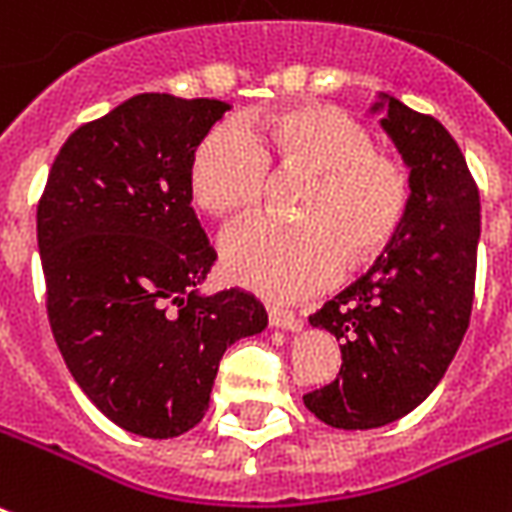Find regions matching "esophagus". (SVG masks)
Instances as JSON below:
<instances>
[{
	"mask_svg": "<svg viewBox=\"0 0 512 512\" xmlns=\"http://www.w3.org/2000/svg\"><path fill=\"white\" fill-rule=\"evenodd\" d=\"M268 322L271 327H279V330H300L303 327V319L298 314H292L287 308H268Z\"/></svg>",
	"mask_w": 512,
	"mask_h": 512,
	"instance_id": "34e87169",
	"label": "esophagus"
}]
</instances>
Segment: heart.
Listing matches in <instances>:
<instances>
[{"instance_id":"obj_1","label":"heart","mask_w":512,"mask_h":512,"mask_svg":"<svg viewBox=\"0 0 512 512\" xmlns=\"http://www.w3.org/2000/svg\"><path fill=\"white\" fill-rule=\"evenodd\" d=\"M268 166L308 171L295 225L252 220L222 239L233 282L271 300L322 290L341 263L354 271L376 260L403 228L413 182L403 161L373 150L360 120L330 104L249 112L239 126H217L198 142L187 185L214 220H236L260 206Z\"/></svg>"}]
</instances>
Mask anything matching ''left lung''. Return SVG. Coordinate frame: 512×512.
I'll use <instances>...</instances> for the list:
<instances>
[{"instance_id": "1", "label": "left lung", "mask_w": 512, "mask_h": 512, "mask_svg": "<svg viewBox=\"0 0 512 512\" xmlns=\"http://www.w3.org/2000/svg\"><path fill=\"white\" fill-rule=\"evenodd\" d=\"M411 169L397 239L308 322L341 341V373L303 395L338 429L392 424L429 397L462 343L475 295L481 195L443 123L381 93L373 112Z\"/></svg>"}]
</instances>
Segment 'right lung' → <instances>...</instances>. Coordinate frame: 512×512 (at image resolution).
I'll return each mask as SVG.
<instances>
[{
  "mask_svg": "<svg viewBox=\"0 0 512 512\" xmlns=\"http://www.w3.org/2000/svg\"><path fill=\"white\" fill-rule=\"evenodd\" d=\"M230 104L139 93L64 142L37 206L48 317L109 421L177 438L204 419L225 349L268 325L244 290L201 295L217 260L187 171Z\"/></svg>",
  "mask_w": 512,
  "mask_h": 512,
  "instance_id": "obj_1",
  "label": "right lung"
}]
</instances>
